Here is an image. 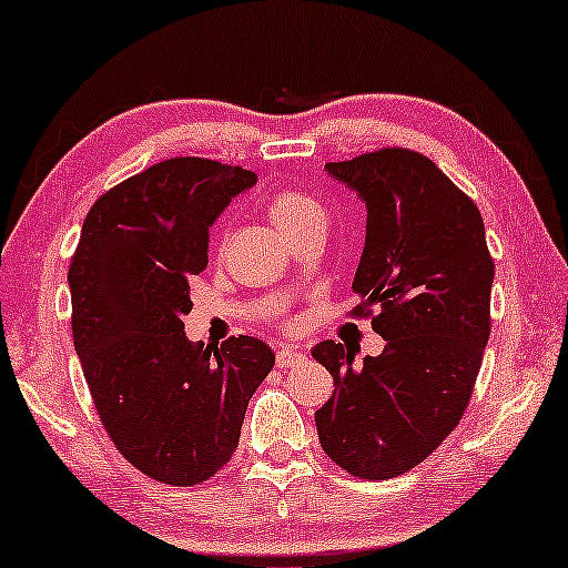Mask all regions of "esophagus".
<instances>
[{
  "label": "esophagus",
  "mask_w": 568,
  "mask_h": 568,
  "mask_svg": "<svg viewBox=\"0 0 568 568\" xmlns=\"http://www.w3.org/2000/svg\"><path fill=\"white\" fill-rule=\"evenodd\" d=\"M302 349L300 347H292V344H286V347H278V352H276V365L278 367H294L297 363H302Z\"/></svg>",
  "instance_id": "1"
}]
</instances>
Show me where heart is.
Listing matches in <instances>:
<instances>
[{
  "instance_id": "b5f03b06",
  "label": "heart",
  "mask_w": 568,
  "mask_h": 568,
  "mask_svg": "<svg viewBox=\"0 0 568 568\" xmlns=\"http://www.w3.org/2000/svg\"><path fill=\"white\" fill-rule=\"evenodd\" d=\"M266 211H268L271 224H274L282 234L292 232L294 226L305 224L307 219L323 216L321 203L313 201L311 195L297 193V190H282V193H276L268 201Z\"/></svg>"
}]
</instances>
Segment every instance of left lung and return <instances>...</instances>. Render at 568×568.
<instances>
[{
  "label": "left lung",
  "instance_id": "left-lung-1",
  "mask_svg": "<svg viewBox=\"0 0 568 568\" xmlns=\"http://www.w3.org/2000/svg\"><path fill=\"white\" fill-rule=\"evenodd\" d=\"M367 209L352 282L378 315V357L321 342L334 375L315 412L323 452L349 475L386 480L417 467L456 428L490 336L493 257L477 205L423 153L383 149L326 164Z\"/></svg>",
  "mask_w": 568,
  "mask_h": 568
}]
</instances>
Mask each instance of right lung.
I'll use <instances>...</instances> for the list:
<instances>
[{
    "instance_id": "obj_1",
    "label": "right lung",
    "mask_w": 568,
    "mask_h": 568,
    "mask_svg": "<svg viewBox=\"0 0 568 568\" xmlns=\"http://www.w3.org/2000/svg\"><path fill=\"white\" fill-rule=\"evenodd\" d=\"M255 182L211 159L161 161L93 203L72 255V338L95 412L124 459L159 483L216 475L274 367L261 338L193 344L182 323L213 221Z\"/></svg>"
}]
</instances>
